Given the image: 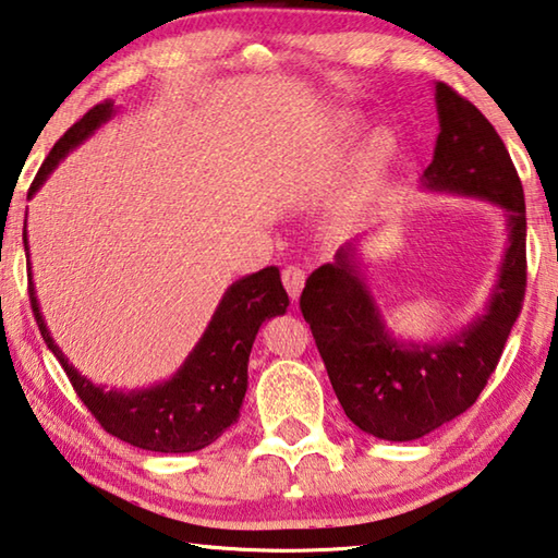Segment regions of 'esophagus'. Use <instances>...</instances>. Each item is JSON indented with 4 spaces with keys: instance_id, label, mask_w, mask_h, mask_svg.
I'll return each instance as SVG.
<instances>
[{
    "instance_id": "1",
    "label": "esophagus",
    "mask_w": 558,
    "mask_h": 558,
    "mask_svg": "<svg viewBox=\"0 0 558 558\" xmlns=\"http://www.w3.org/2000/svg\"><path fill=\"white\" fill-rule=\"evenodd\" d=\"M305 278H307L305 270L298 268V266H288L286 270H282V286H286L288 295H290L292 300L300 298L302 288H305Z\"/></svg>"
}]
</instances>
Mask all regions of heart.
<instances>
[{"mask_svg":"<svg viewBox=\"0 0 558 558\" xmlns=\"http://www.w3.org/2000/svg\"><path fill=\"white\" fill-rule=\"evenodd\" d=\"M390 158H392V141L385 134L373 136L361 154L359 175H361L363 187L376 185V182L385 175V170H388Z\"/></svg>","mask_w":558,"mask_h":558,"instance_id":"heart-1","label":"heart"}]
</instances>
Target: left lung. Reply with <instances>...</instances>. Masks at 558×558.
<instances>
[{
	"label": "left lung",
	"instance_id": "left-lung-1",
	"mask_svg": "<svg viewBox=\"0 0 558 558\" xmlns=\"http://www.w3.org/2000/svg\"><path fill=\"white\" fill-rule=\"evenodd\" d=\"M439 136L422 187L488 199L502 209L508 248L488 305L451 337L402 341L388 329L361 272V241L343 244L307 278L300 310L331 388L361 432L412 441L478 400L522 310L526 286L524 192L493 124L449 85H434Z\"/></svg>",
	"mask_w": 558,
	"mask_h": 558
}]
</instances>
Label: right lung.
Returning a JSON list of instances; mask_svg holds the SVG:
<instances>
[{"label": "right lung", "mask_w": 558, "mask_h": 558, "mask_svg": "<svg viewBox=\"0 0 558 558\" xmlns=\"http://www.w3.org/2000/svg\"><path fill=\"white\" fill-rule=\"evenodd\" d=\"M114 105L102 102L89 109L77 124L70 126L65 136L50 148L48 158L32 182L28 197H34L60 160L85 138L93 136L105 121L114 117ZM24 248L28 266V298H32L40 337L68 373L77 398L87 404V410L95 414L111 437L146 451L190 453L209 447L239 420V410L244 404L248 388L251 347L256 341L260 324L278 317V314H286L290 305L276 266L231 282L195 349L168 380H160L150 388L107 390L105 385H95L80 376V371L50 337L36 300L26 229Z\"/></svg>", "instance_id": "1"}]
</instances>
